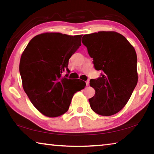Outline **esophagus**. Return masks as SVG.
Returning <instances> with one entry per match:
<instances>
[{
    "instance_id": "34e87169",
    "label": "esophagus",
    "mask_w": 154,
    "mask_h": 154,
    "mask_svg": "<svg viewBox=\"0 0 154 154\" xmlns=\"http://www.w3.org/2000/svg\"><path fill=\"white\" fill-rule=\"evenodd\" d=\"M85 83H86V85L87 86H88L89 85V83H90V81L89 80H87L86 82H85Z\"/></svg>"
}]
</instances>
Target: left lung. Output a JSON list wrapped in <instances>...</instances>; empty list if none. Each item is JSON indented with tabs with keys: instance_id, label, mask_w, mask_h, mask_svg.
Returning a JSON list of instances; mask_svg holds the SVG:
<instances>
[{
	"instance_id": "obj_1",
	"label": "left lung",
	"mask_w": 154,
	"mask_h": 154,
	"mask_svg": "<svg viewBox=\"0 0 154 154\" xmlns=\"http://www.w3.org/2000/svg\"><path fill=\"white\" fill-rule=\"evenodd\" d=\"M82 43L93 58L100 77L90 79L95 95L89 99L91 109L100 116L118 113L126 105L138 82L135 49L121 34L95 32L83 35Z\"/></svg>"
}]
</instances>
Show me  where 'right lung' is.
Masks as SVG:
<instances>
[{
	"label": "right lung",
	"mask_w": 154,
	"mask_h": 154,
	"mask_svg": "<svg viewBox=\"0 0 154 154\" xmlns=\"http://www.w3.org/2000/svg\"><path fill=\"white\" fill-rule=\"evenodd\" d=\"M82 36L41 34L30 40L21 56L23 88L32 105L46 116L66 113L74 94L86 85L82 80L68 79L69 60L82 45ZM64 71L67 73L63 77Z\"/></svg>",
	"instance_id": "obj_1"
}]
</instances>
